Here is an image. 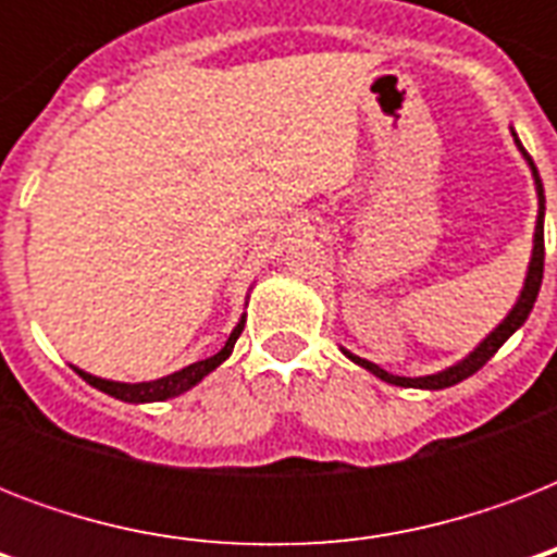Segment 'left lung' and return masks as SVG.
I'll return each instance as SVG.
<instances>
[{
    "mask_svg": "<svg viewBox=\"0 0 557 557\" xmlns=\"http://www.w3.org/2000/svg\"><path fill=\"white\" fill-rule=\"evenodd\" d=\"M515 135V133H511ZM515 141H518V135H515ZM520 152H523V159L529 161V168H532V176H535V187H537V225H535V248H532V262H529V274H527V283H523V292H520L518 304H515V309H511L506 318H503V323L497 326V330L488 335V338L480 344V347L471 352L468 358H462L459 364L448 367V370L442 372H433V375H422V379H405V375H393V372L381 370L379 364H372V361H367V358H358L352 356V352H347L344 349V356L352 358L356 364H361L364 370H370L372 375H379L381 381H387V384H396V387H419V389H445V387H454V384H459L462 379H468V375H474L480 367H485V361L497 352V349L506 344V341L515 335V332L527 323L529 312H532V306H535L537 300V292H541V280H544V185H541V176H537V168L535 161H532V156H529L527 150H523V144L518 141Z\"/></svg>",
    "mask_w": 557,
    "mask_h": 557,
    "instance_id": "8db88e82",
    "label": "left lung"
}]
</instances>
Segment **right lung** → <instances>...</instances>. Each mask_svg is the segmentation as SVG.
<instances>
[{
  "label": "right lung",
  "mask_w": 557,
  "mask_h": 557,
  "mask_svg": "<svg viewBox=\"0 0 557 557\" xmlns=\"http://www.w3.org/2000/svg\"><path fill=\"white\" fill-rule=\"evenodd\" d=\"M243 326H245V318L236 323V330L231 332V338L225 341V347L219 349L216 356L205 358V361H196V364L185 367V370L173 372V375H164V379H156V381H141V384H124V381H107V379H98V375H89V372H83L74 367V372L81 375L86 384L91 387L103 389L109 396L121 398V401H133V405H144V401H164V398H173V396H182L185 389H190L193 384H199L208 372L216 370L227 356H231V349H234L236 338L243 335Z\"/></svg>",
  "instance_id": "1"
}]
</instances>
